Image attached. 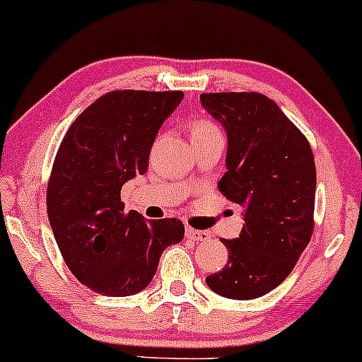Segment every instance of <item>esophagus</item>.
Returning a JSON list of instances; mask_svg holds the SVG:
<instances>
[{
  "label": "esophagus",
  "instance_id": "34e87169",
  "mask_svg": "<svg viewBox=\"0 0 362 362\" xmlns=\"http://www.w3.org/2000/svg\"><path fill=\"white\" fill-rule=\"evenodd\" d=\"M186 238L192 239V241H209L210 234L206 233V230H197L188 227V229H186Z\"/></svg>",
  "mask_w": 362,
  "mask_h": 362
}]
</instances>
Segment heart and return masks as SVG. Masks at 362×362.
I'll use <instances>...</instances> for the list:
<instances>
[{
  "label": "heart",
  "instance_id": "b5f03b06",
  "mask_svg": "<svg viewBox=\"0 0 362 362\" xmlns=\"http://www.w3.org/2000/svg\"><path fill=\"white\" fill-rule=\"evenodd\" d=\"M214 129H217L214 127V124H210V123H206V121H200V123H197L194 124V128H193V135L194 133H205V132H214Z\"/></svg>",
  "mask_w": 362,
  "mask_h": 362
}]
</instances>
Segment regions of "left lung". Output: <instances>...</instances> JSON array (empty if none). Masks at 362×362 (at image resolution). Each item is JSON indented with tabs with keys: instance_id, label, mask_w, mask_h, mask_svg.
Wrapping results in <instances>:
<instances>
[{
	"instance_id": "1",
	"label": "left lung",
	"mask_w": 362,
	"mask_h": 362,
	"mask_svg": "<svg viewBox=\"0 0 362 362\" xmlns=\"http://www.w3.org/2000/svg\"><path fill=\"white\" fill-rule=\"evenodd\" d=\"M227 135L218 192L243 206L241 234L222 239L229 258L206 286L227 299H255L280 286L313 233L316 169L308 140L274 100L257 92L202 93Z\"/></svg>"
}]
</instances>
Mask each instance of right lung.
Masks as SVG:
<instances>
[{
    "mask_svg": "<svg viewBox=\"0 0 362 362\" xmlns=\"http://www.w3.org/2000/svg\"><path fill=\"white\" fill-rule=\"evenodd\" d=\"M182 92L105 93L71 123L47 186V215L68 269L83 286L124 298L152 282L160 255L182 241L176 218L124 212L121 188L148 169V153Z\"/></svg>",
    "mask_w": 362,
    "mask_h": 362,
    "instance_id": "right-lung-1",
    "label": "right lung"
}]
</instances>
